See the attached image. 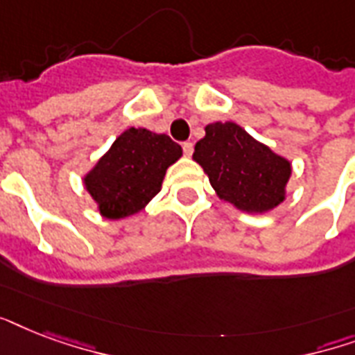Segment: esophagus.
Instances as JSON below:
<instances>
[{"instance_id": "obj_1", "label": "esophagus", "mask_w": 355, "mask_h": 355, "mask_svg": "<svg viewBox=\"0 0 355 355\" xmlns=\"http://www.w3.org/2000/svg\"><path fill=\"white\" fill-rule=\"evenodd\" d=\"M182 150H184V155H186V156H191V155H193V144H191V141H184Z\"/></svg>"}]
</instances>
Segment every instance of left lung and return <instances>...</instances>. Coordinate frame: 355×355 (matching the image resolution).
I'll list each match as a JSON object with an SVG mask.
<instances>
[{
	"instance_id": "1",
	"label": "left lung",
	"mask_w": 355,
	"mask_h": 355,
	"mask_svg": "<svg viewBox=\"0 0 355 355\" xmlns=\"http://www.w3.org/2000/svg\"><path fill=\"white\" fill-rule=\"evenodd\" d=\"M193 160L219 199L248 214H265L286 199L291 164L232 121L206 125Z\"/></svg>"
}]
</instances>
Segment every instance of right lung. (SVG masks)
<instances>
[{
	"instance_id": "right-lung-1",
	"label": "right lung",
	"mask_w": 355,
	"mask_h": 355,
	"mask_svg": "<svg viewBox=\"0 0 355 355\" xmlns=\"http://www.w3.org/2000/svg\"><path fill=\"white\" fill-rule=\"evenodd\" d=\"M180 156L182 147L166 134L130 127L86 175V191L103 217L134 216L160 191L167 167Z\"/></svg>"
}]
</instances>
